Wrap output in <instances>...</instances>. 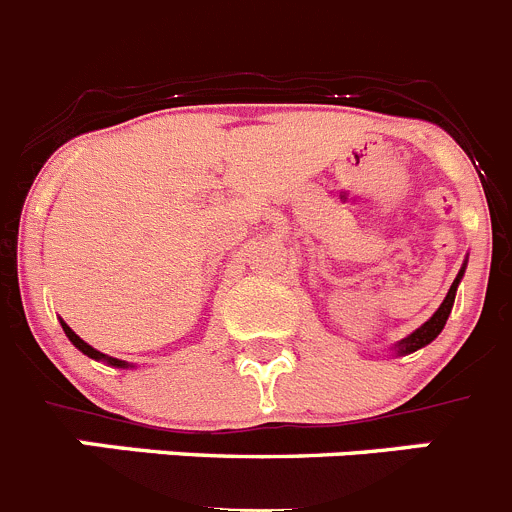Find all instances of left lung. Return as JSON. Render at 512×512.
I'll return each instance as SVG.
<instances>
[{"label": "left lung", "instance_id": "8db88e82", "mask_svg": "<svg viewBox=\"0 0 512 512\" xmlns=\"http://www.w3.org/2000/svg\"><path fill=\"white\" fill-rule=\"evenodd\" d=\"M462 274H464V266H462V271H459V274H457V279H454L452 287H449V292H447V297H444V302L439 304L437 312L431 314V320L424 322V325H421L416 332H411L409 337H403V340L398 342L396 348H393V350H398V355L414 353V350L424 348V345H429V342L434 340V337H437L439 332L444 330V325H447L449 312H452L454 294H457V284H459V279H462Z\"/></svg>", "mask_w": 512, "mask_h": 512}]
</instances>
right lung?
<instances>
[{"label": "right lung", "instance_id": "right-lung-1", "mask_svg": "<svg viewBox=\"0 0 512 512\" xmlns=\"http://www.w3.org/2000/svg\"><path fill=\"white\" fill-rule=\"evenodd\" d=\"M60 325H63V330H65V335H68V340L73 342L75 348L81 350L83 355H88V358H93V360H103V363H109V365H116V368H129V365H126L124 360H119V358H109V355H103V353H98L96 348H91V345H88V342H83L81 337L75 335V332L70 330V327L65 325V322H60Z\"/></svg>", "mask_w": 512, "mask_h": 512}]
</instances>
